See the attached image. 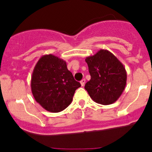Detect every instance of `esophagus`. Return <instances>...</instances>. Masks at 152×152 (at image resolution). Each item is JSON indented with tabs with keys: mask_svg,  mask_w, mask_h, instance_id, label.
<instances>
[{
	"mask_svg": "<svg viewBox=\"0 0 152 152\" xmlns=\"http://www.w3.org/2000/svg\"><path fill=\"white\" fill-rule=\"evenodd\" d=\"M86 83V79L85 78H83V79H82L81 81V86H84V85H85Z\"/></svg>",
	"mask_w": 152,
	"mask_h": 152,
	"instance_id": "esophagus-1",
	"label": "esophagus"
}]
</instances>
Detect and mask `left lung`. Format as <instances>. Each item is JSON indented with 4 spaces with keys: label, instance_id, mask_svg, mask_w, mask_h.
Listing matches in <instances>:
<instances>
[{
    "label": "left lung",
    "instance_id": "obj_1",
    "mask_svg": "<svg viewBox=\"0 0 152 152\" xmlns=\"http://www.w3.org/2000/svg\"><path fill=\"white\" fill-rule=\"evenodd\" d=\"M85 60L91 75V80L86 83L85 89L92 100L104 105L117 101L127 83L124 65L107 49H100Z\"/></svg>",
    "mask_w": 152,
    "mask_h": 152
}]
</instances>
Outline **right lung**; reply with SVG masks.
Segmentation results:
<instances>
[{
	"instance_id": "1",
	"label": "right lung",
	"mask_w": 152,
	"mask_h": 152,
	"mask_svg": "<svg viewBox=\"0 0 152 152\" xmlns=\"http://www.w3.org/2000/svg\"><path fill=\"white\" fill-rule=\"evenodd\" d=\"M81 86L75 81L66 62L53 54L43 55L37 62L31 78L34 99L51 113L64 110L72 102L75 91Z\"/></svg>"
}]
</instances>
